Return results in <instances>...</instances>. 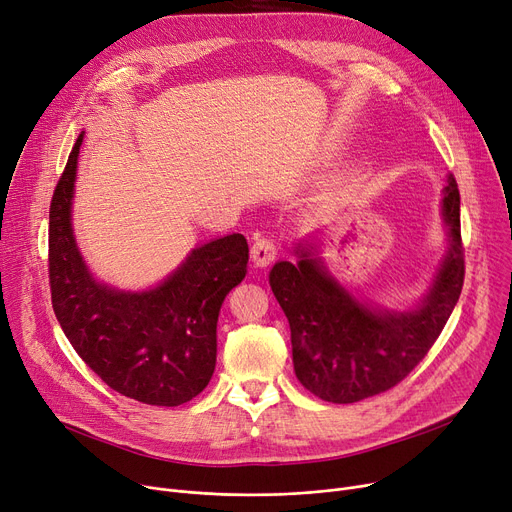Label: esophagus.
<instances>
[{"label": "esophagus", "mask_w": 512, "mask_h": 512, "mask_svg": "<svg viewBox=\"0 0 512 512\" xmlns=\"http://www.w3.org/2000/svg\"><path fill=\"white\" fill-rule=\"evenodd\" d=\"M278 255V245L274 238H257L251 247V257L257 267H267Z\"/></svg>", "instance_id": "34e87169"}]
</instances>
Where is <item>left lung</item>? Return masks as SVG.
Masks as SVG:
<instances>
[{
	"mask_svg": "<svg viewBox=\"0 0 512 512\" xmlns=\"http://www.w3.org/2000/svg\"><path fill=\"white\" fill-rule=\"evenodd\" d=\"M448 253L419 307L382 311L359 303L340 286L311 245L299 261H278L270 286L290 324L292 363L299 382L321 400L348 405L394 388L434 346L461 297L465 253L461 195L448 176L442 199Z\"/></svg>",
	"mask_w": 512,
	"mask_h": 512,
	"instance_id": "obj_1",
	"label": "left lung"
}]
</instances>
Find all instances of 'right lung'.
I'll use <instances>...</instances> for the list:
<instances>
[{
    "mask_svg": "<svg viewBox=\"0 0 512 512\" xmlns=\"http://www.w3.org/2000/svg\"><path fill=\"white\" fill-rule=\"evenodd\" d=\"M80 145L83 134L49 205L53 311L78 357L112 390L145 405L178 407L211 380L220 307L247 274V238L230 234L193 249L168 280L145 292L97 282L72 232Z\"/></svg>",
    "mask_w": 512,
    "mask_h": 512,
    "instance_id": "add662e5",
    "label": "right lung"
}]
</instances>
